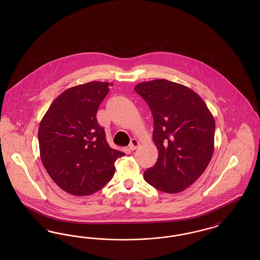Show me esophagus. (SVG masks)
Segmentation results:
<instances>
[{
  "label": "esophagus",
  "mask_w": 260,
  "mask_h": 260,
  "mask_svg": "<svg viewBox=\"0 0 260 260\" xmlns=\"http://www.w3.org/2000/svg\"><path fill=\"white\" fill-rule=\"evenodd\" d=\"M139 146H140V144H139V142L136 140V139H132V141H131V143H129V150H132V151H135L137 148H139Z\"/></svg>",
  "instance_id": "obj_1"
}]
</instances>
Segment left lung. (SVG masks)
<instances>
[{
	"label": "left lung",
	"instance_id": "1",
	"mask_svg": "<svg viewBox=\"0 0 260 260\" xmlns=\"http://www.w3.org/2000/svg\"><path fill=\"white\" fill-rule=\"evenodd\" d=\"M151 109L153 141L159 151L144 179L165 193H179L192 185L210 164L215 122L207 104L191 88L164 79L135 87Z\"/></svg>",
	"mask_w": 260,
	"mask_h": 260
}]
</instances>
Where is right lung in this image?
<instances>
[{"label": "right lung", "instance_id": "1", "mask_svg": "<svg viewBox=\"0 0 260 260\" xmlns=\"http://www.w3.org/2000/svg\"><path fill=\"white\" fill-rule=\"evenodd\" d=\"M113 84L89 82L63 91L50 104L38 132L40 156L51 179L74 196H88L111 180L124 153L109 146L96 120Z\"/></svg>", "mask_w": 260, "mask_h": 260}]
</instances>
